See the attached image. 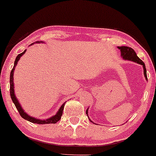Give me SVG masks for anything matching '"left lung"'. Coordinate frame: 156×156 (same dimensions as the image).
Returning <instances> with one entry per match:
<instances>
[{"mask_svg":"<svg viewBox=\"0 0 156 156\" xmlns=\"http://www.w3.org/2000/svg\"><path fill=\"white\" fill-rule=\"evenodd\" d=\"M118 48L120 50L121 53H122V56L123 57V58L125 59V60H129V61H134V62H136L139 64H141L142 66H143V69H144V75H145V77L146 78V80H147V71H146V68H145V63L139 57L137 56V54H136L135 51H134L132 48L130 47H126V46H121V47H118ZM87 110L86 111V114L87 115ZM90 122H92L90 120Z\"/></svg>","mask_w":156,"mask_h":156,"instance_id":"left-lung-1","label":"left lung"}]
</instances>
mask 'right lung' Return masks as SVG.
<instances>
[{
    "instance_id": "1",
    "label": "right lung",
    "mask_w": 156,
    "mask_h": 156,
    "mask_svg": "<svg viewBox=\"0 0 156 156\" xmlns=\"http://www.w3.org/2000/svg\"><path fill=\"white\" fill-rule=\"evenodd\" d=\"M26 52V50L23 52V53H20V54H19L17 55L16 58V60L14 61V65H13V67L12 69V70H11V74H10V94H11V100H12V101L13 102V103H14L15 106H16V109L18 110L19 114H20V116L22 117L23 119H26V120L29 121V122H32V123H34V124H55V123L58 122L59 120H60L61 118V116H62L63 114V108H64V105H65V103H63V104L61 105L60 109H59L58 111L56 114L55 115V116L51 117L50 119H45V120H41V119H34L33 117H31L29 115H27V113H26L24 111V110L22 109V108L21 107L20 104H19L18 100L16 98V95H15L14 94V87H13V71H14V67L16 66L17 64V62H18V61L19 60V58H20L21 56H22V55L24 54V53Z\"/></svg>"
}]
</instances>
